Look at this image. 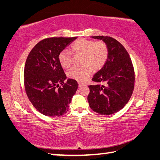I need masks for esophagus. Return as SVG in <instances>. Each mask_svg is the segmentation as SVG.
<instances>
[{
	"mask_svg": "<svg viewBox=\"0 0 160 160\" xmlns=\"http://www.w3.org/2000/svg\"><path fill=\"white\" fill-rule=\"evenodd\" d=\"M78 85H79V87H82V86H84V85H86V84L79 82H78Z\"/></svg>",
	"mask_w": 160,
	"mask_h": 160,
	"instance_id": "obj_1",
	"label": "esophagus"
}]
</instances>
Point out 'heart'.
I'll list each match as a JSON object with an SVG mask.
<instances>
[{
    "label": "heart",
    "mask_w": 160,
    "mask_h": 160,
    "mask_svg": "<svg viewBox=\"0 0 160 160\" xmlns=\"http://www.w3.org/2000/svg\"><path fill=\"white\" fill-rule=\"evenodd\" d=\"M71 51L74 53L82 54L81 67H74L70 69L68 75L70 78L78 81H84L91 74L92 68L98 70L104 66L108 58V48L103 42H95L92 40L79 39L71 45ZM58 61L61 66L68 68L72 64L71 53L63 50L59 53Z\"/></svg>",
    "instance_id": "1"
}]
</instances>
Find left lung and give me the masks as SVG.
<instances>
[{
    "instance_id": "obj_1",
    "label": "left lung",
    "mask_w": 160,
    "mask_h": 160,
    "mask_svg": "<svg viewBox=\"0 0 160 160\" xmlns=\"http://www.w3.org/2000/svg\"><path fill=\"white\" fill-rule=\"evenodd\" d=\"M102 40L108 48V58L92 78L94 85H90L88 101L94 112L111 115L122 109L132 94L135 83L131 59L123 46L110 37L94 36Z\"/></svg>"
}]
</instances>
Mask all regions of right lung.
<instances>
[{"instance_id":"1","label":"right lung","mask_w":160,"mask_h":160,"mask_svg":"<svg viewBox=\"0 0 160 160\" xmlns=\"http://www.w3.org/2000/svg\"><path fill=\"white\" fill-rule=\"evenodd\" d=\"M77 37H52L34 46L24 70L25 91L38 112L51 117L67 113L76 92V80L67 79L58 55Z\"/></svg>"}]
</instances>
